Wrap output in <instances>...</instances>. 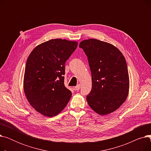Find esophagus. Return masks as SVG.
Masks as SVG:
<instances>
[{
    "label": "esophagus",
    "mask_w": 151,
    "mask_h": 151,
    "mask_svg": "<svg viewBox=\"0 0 151 151\" xmlns=\"http://www.w3.org/2000/svg\"><path fill=\"white\" fill-rule=\"evenodd\" d=\"M80 89V84H78L76 87H75V91H79Z\"/></svg>",
    "instance_id": "1"
}]
</instances>
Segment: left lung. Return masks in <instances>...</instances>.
Here are the masks:
<instances>
[{
  "instance_id": "1",
  "label": "left lung",
  "mask_w": 151,
  "mask_h": 151,
  "mask_svg": "<svg viewBox=\"0 0 151 151\" xmlns=\"http://www.w3.org/2000/svg\"><path fill=\"white\" fill-rule=\"evenodd\" d=\"M88 56L92 75V89L86 97L89 106L104 116L119 108L129 91V76L125 59L116 46L97 39L80 43Z\"/></svg>"
}]
</instances>
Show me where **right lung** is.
I'll use <instances>...</instances> for the list:
<instances>
[{"label":"right lung","instance_id":"obj_1","mask_svg":"<svg viewBox=\"0 0 151 151\" xmlns=\"http://www.w3.org/2000/svg\"><path fill=\"white\" fill-rule=\"evenodd\" d=\"M77 46V42L52 39L37 46L29 55L24 91L30 105L44 116L58 115L71 97L63 75L65 62Z\"/></svg>","mask_w":151,"mask_h":151}]
</instances>
